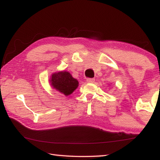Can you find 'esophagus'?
Masks as SVG:
<instances>
[{
	"label": "esophagus",
	"instance_id": "esophagus-1",
	"mask_svg": "<svg viewBox=\"0 0 160 160\" xmlns=\"http://www.w3.org/2000/svg\"><path fill=\"white\" fill-rule=\"evenodd\" d=\"M94 80H94V78H88V79H87V82L89 83H92L94 82Z\"/></svg>",
	"mask_w": 160,
	"mask_h": 160
}]
</instances>
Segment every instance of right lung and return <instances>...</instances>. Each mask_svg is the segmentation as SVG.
Here are the masks:
<instances>
[{
    "instance_id": "obj_1",
    "label": "right lung",
    "mask_w": 160,
    "mask_h": 160,
    "mask_svg": "<svg viewBox=\"0 0 160 160\" xmlns=\"http://www.w3.org/2000/svg\"><path fill=\"white\" fill-rule=\"evenodd\" d=\"M51 85L56 90L68 96L73 92L79 85L78 81L67 71L57 72L52 74L50 79Z\"/></svg>"
}]
</instances>
